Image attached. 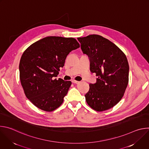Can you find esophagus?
Segmentation results:
<instances>
[{"mask_svg": "<svg viewBox=\"0 0 149 149\" xmlns=\"http://www.w3.org/2000/svg\"><path fill=\"white\" fill-rule=\"evenodd\" d=\"M72 83H74V84H78V83H79V81H75V80H72Z\"/></svg>", "mask_w": 149, "mask_h": 149, "instance_id": "esophagus-1", "label": "esophagus"}]
</instances>
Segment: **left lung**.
<instances>
[{
    "label": "left lung",
    "mask_w": 149,
    "mask_h": 149,
    "mask_svg": "<svg viewBox=\"0 0 149 149\" xmlns=\"http://www.w3.org/2000/svg\"><path fill=\"white\" fill-rule=\"evenodd\" d=\"M81 48L90 61V71L97 76L85 95L91 108L107 110L122 98L129 83V65L124 52L113 42L98 35L78 38Z\"/></svg>",
    "instance_id": "1"
}]
</instances>
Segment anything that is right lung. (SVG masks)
Instances as JSON below:
<instances>
[{
  "mask_svg": "<svg viewBox=\"0 0 149 149\" xmlns=\"http://www.w3.org/2000/svg\"><path fill=\"white\" fill-rule=\"evenodd\" d=\"M79 47L73 38L48 36L24 51L19 63L20 80L26 97L36 107L51 112L62 104L71 81L54 78L70 52Z\"/></svg>",
  "mask_w": 149,
  "mask_h": 149,
  "instance_id": "1",
  "label": "right lung"
}]
</instances>
